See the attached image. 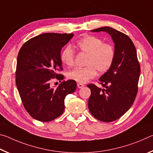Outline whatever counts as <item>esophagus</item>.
<instances>
[{
    "label": "esophagus",
    "instance_id": "1",
    "mask_svg": "<svg viewBox=\"0 0 153 153\" xmlns=\"http://www.w3.org/2000/svg\"><path fill=\"white\" fill-rule=\"evenodd\" d=\"M77 88H83V87L84 86V85L82 84H79V83H78V84H77Z\"/></svg>",
    "mask_w": 153,
    "mask_h": 153
}]
</instances>
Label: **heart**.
Masks as SVG:
<instances>
[{
  "label": "heart",
  "mask_w": 153,
  "mask_h": 153,
  "mask_svg": "<svg viewBox=\"0 0 153 153\" xmlns=\"http://www.w3.org/2000/svg\"><path fill=\"white\" fill-rule=\"evenodd\" d=\"M77 48L86 55L85 67H76L67 74V78L79 84L86 83L97 74L105 73L109 69L116 55L115 46L105 43L101 38L94 36H88L80 39L76 44ZM62 63L70 67L74 62V52L70 46H67L62 51L60 56Z\"/></svg>",
  "instance_id": "1"
}]
</instances>
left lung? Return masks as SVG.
<instances>
[{
    "mask_svg": "<svg viewBox=\"0 0 153 153\" xmlns=\"http://www.w3.org/2000/svg\"><path fill=\"white\" fill-rule=\"evenodd\" d=\"M91 32L108 33L115 44V60L111 68L99 79V84L105 88L94 84L87 85L91 90L88 100L90 113L98 120L111 122L123 116L135 100L140 67L135 46L125 33L109 27Z\"/></svg>",
    "mask_w": 153,
    "mask_h": 153,
    "instance_id": "left-lung-1",
    "label": "left lung"
}]
</instances>
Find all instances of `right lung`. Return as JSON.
<instances>
[{"instance_id":"right-lung-1","label":"right lung","mask_w":153,"mask_h":153,"mask_svg":"<svg viewBox=\"0 0 153 153\" xmlns=\"http://www.w3.org/2000/svg\"><path fill=\"white\" fill-rule=\"evenodd\" d=\"M73 33H45L35 36L22 46L17 56L15 82L25 110L35 120L48 122L59 117L65 109V98L76 90L74 80L62 82L56 88L50 80H63L62 48Z\"/></svg>"}]
</instances>
